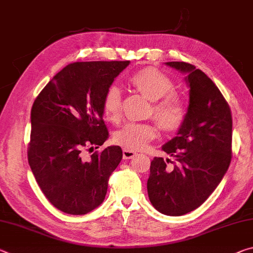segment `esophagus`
<instances>
[{
    "label": "esophagus",
    "instance_id": "34e87169",
    "mask_svg": "<svg viewBox=\"0 0 253 253\" xmlns=\"http://www.w3.org/2000/svg\"><path fill=\"white\" fill-rule=\"evenodd\" d=\"M135 155H136V153H135L134 151H130V150H127V148H124V151H123V156H124V159H125V160L133 159Z\"/></svg>",
    "mask_w": 253,
    "mask_h": 253
}]
</instances>
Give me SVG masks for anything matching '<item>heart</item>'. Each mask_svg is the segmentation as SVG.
<instances>
[{"instance_id":"1","label":"heart","mask_w":253,"mask_h":253,"mask_svg":"<svg viewBox=\"0 0 253 253\" xmlns=\"http://www.w3.org/2000/svg\"><path fill=\"white\" fill-rule=\"evenodd\" d=\"M130 82L153 105V117L162 130H178L186 119L187 109L181 99L172 93L174 84L163 72L146 67L131 76ZM103 112L111 122H117L122 115V93L117 86L107 90L102 102ZM158 130L152 124L128 123L115 134V142L127 150L138 151L156 137Z\"/></svg>"}]
</instances>
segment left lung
<instances>
[{
  "label": "left lung",
  "instance_id": "1",
  "mask_svg": "<svg viewBox=\"0 0 253 253\" xmlns=\"http://www.w3.org/2000/svg\"><path fill=\"white\" fill-rule=\"evenodd\" d=\"M166 64L186 75L189 105L177 136L162 146L173 161L154 158L151 162L147 194L160 213L181 216L210 197L230 167L232 115L204 72L184 62Z\"/></svg>",
  "mask_w": 253,
  "mask_h": 253
}]
</instances>
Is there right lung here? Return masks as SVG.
Segmentation results:
<instances>
[{
  "label": "right lung",
  "mask_w": 253,
  "mask_h": 253,
  "mask_svg": "<svg viewBox=\"0 0 253 253\" xmlns=\"http://www.w3.org/2000/svg\"><path fill=\"white\" fill-rule=\"evenodd\" d=\"M125 62H76L48 82L31 108L28 162L42 194L57 210L84 215L101 205L108 181L123 159L119 146L95 152L109 137L103 97Z\"/></svg>",
  "instance_id": "right-lung-1"
}]
</instances>
